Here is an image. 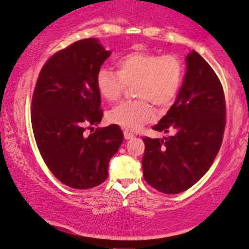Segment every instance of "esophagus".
Segmentation results:
<instances>
[{
	"label": "esophagus",
	"instance_id": "esophagus-1",
	"mask_svg": "<svg viewBox=\"0 0 249 249\" xmlns=\"http://www.w3.org/2000/svg\"><path fill=\"white\" fill-rule=\"evenodd\" d=\"M123 134H124L125 140H129V139H132L133 136H134V134H133L131 131H128V129H124Z\"/></svg>",
	"mask_w": 249,
	"mask_h": 249
}]
</instances>
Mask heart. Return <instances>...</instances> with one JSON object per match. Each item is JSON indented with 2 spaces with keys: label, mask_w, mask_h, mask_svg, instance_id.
Masks as SVG:
<instances>
[{
  "label": "heart",
  "mask_w": 249,
  "mask_h": 249,
  "mask_svg": "<svg viewBox=\"0 0 249 249\" xmlns=\"http://www.w3.org/2000/svg\"><path fill=\"white\" fill-rule=\"evenodd\" d=\"M117 72L100 68L96 75L97 90L108 103L121 99L133 86L138 99L126 100L108 111L110 123L127 129H136L155 116L156 105L167 108L173 104L183 83L185 68L176 54H157L134 51L117 59Z\"/></svg>",
  "instance_id": "obj_1"
}]
</instances>
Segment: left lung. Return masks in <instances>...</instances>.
Listing matches in <instances>:
<instances>
[{
    "label": "left lung",
    "mask_w": 249,
    "mask_h": 249,
    "mask_svg": "<svg viewBox=\"0 0 249 249\" xmlns=\"http://www.w3.org/2000/svg\"><path fill=\"white\" fill-rule=\"evenodd\" d=\"M187 71L178 97L153 129L169 138L143 136V177L164 194H178L204 176L218 155L226 127L221 82L198 53L186 57Z\"/></svg>",
    "instance_id": "left-lung-1"
}]
</instances>
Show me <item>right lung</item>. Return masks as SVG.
Wrapping results in <instances>:
<instances>
[{
	"mask_svg": "<svg viewBox=\"0 0 249 249\" xmlns=\"http://www.w3.org/2000/svg\"><path fill=\"white\" fill-rule=\"evenodd\" d=\"M109 55L94 38L75 41L48 58L34 89L31 125L41 158L59 181L76 190L107 179L124 140L116 124L93 131L104 116L96 75Z\"/></svg>",
	"mask_w": 249,
	"mask_h": 249,
	"instance_id": "add662e5",
	"label": "right lung"
}]
</instances>
